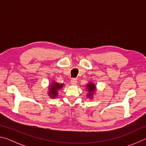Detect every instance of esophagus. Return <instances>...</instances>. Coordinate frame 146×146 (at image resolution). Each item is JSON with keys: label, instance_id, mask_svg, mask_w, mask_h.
Masks as SVG:
<instances>
[{"label": "esophagus", "instance_id": "esophagus-1", "mask_svg": "<svg viewBox=\"0 0 146 146\" xmlns=\"http://www.w3.org/2000/svg\"><path fill=\"white\" fill-rule=\"evenodd\" d=\"M70 83L73 85H75V84H76V83H77V80H76V78H73L71 80Z\"/></svg>", "mask_w": 146, "mask_h": 146}]
</instances>
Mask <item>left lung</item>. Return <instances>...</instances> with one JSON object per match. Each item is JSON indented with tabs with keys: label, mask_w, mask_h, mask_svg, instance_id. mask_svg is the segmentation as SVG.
Returning <instances> with one entry per match:
<instances>
[{
	"label": "left lung",
	"mask_w": 146,
	"mask_h": 146,
	"mask_svg": "<svg viewBox=\"0 0 146 146\" xmlns=\"http://www.w3.org/2000/svg\"><path fill=\"white\" fill-rule=\"evenodd\" d=\"M87 90L89 91V93L88 94V97H92V94L95 92V90H96V88H95V86L93 84V83L90 82L89 84H88L87 86Z\"/></svg>",
	"instance_id": "left-lung-1"
}]
</instances>
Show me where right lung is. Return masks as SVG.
Instances as JSON below:
<instances>
[{
  "label": "right lung",
  "mask_w": 146,
  "mask_h": 146,
  "mask_svg": "<svg viewBox=\"0 0 146 146\" xmlns=\"http://www.w3.org/2000/svg\"><path fill=\"white\" fill-rule=\"evenodd\" d=\"M63 86V84H59L56 82H53V84L49 88V95L51 97L55 98L58 95V90H60Z\"/></svg>",
  "instance_id": "obj_1"
}]
</instances>
